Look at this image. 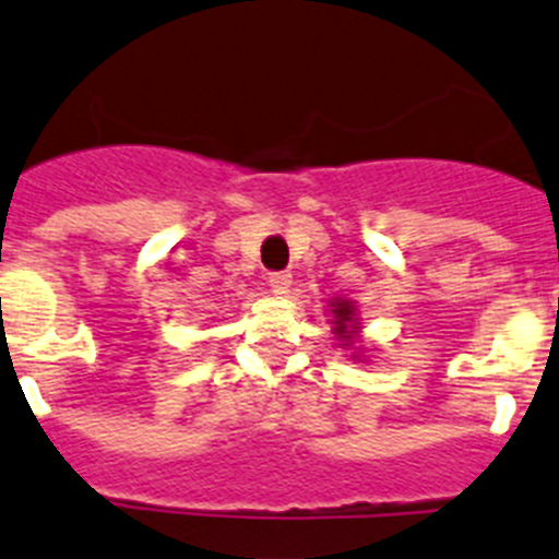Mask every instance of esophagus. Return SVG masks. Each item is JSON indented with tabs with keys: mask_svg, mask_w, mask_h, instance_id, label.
<instances>
[{
	"mask_svg": "<svg viewBox=\"0 0 559 559\" xmlns=\"http://www.w3.org/2000/svg\"><path fill=\"white\" fill-rule=\"evenodd\" d=\"M269 285L276 296H285L290 290V285H294V276H290L288 271H271Z\"/></svg>",
	"mask_w": 559,
	"mask_h": 559,
	"instance_id": "1",
	"label": "esophagus"
}]
</instances>
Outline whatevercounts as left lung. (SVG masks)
Masks as SVG:
<instances>
[{
  "label": "left lung",
  "instance_id": "obj_1",
  "mask_svg": "<svg viewBox=\"0 0 559 559\" xmlns=\"http://www.w3.org/2000/svg\"><path fill=\"white\" fill-rule=\"evenodd\" d=\"M329 316H332V334L337 340V348L354 359V362H368L365 348L359 345L362 340V318H359V305L348 296H334L329 301Z\"/></svg>",
  "mask_w": 559,
  "mask_h": 559
}]
</instances>
